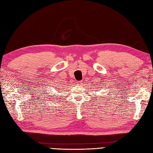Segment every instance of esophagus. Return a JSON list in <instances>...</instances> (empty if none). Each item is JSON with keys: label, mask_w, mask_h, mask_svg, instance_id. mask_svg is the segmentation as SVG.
<instances>
[{"label": "esophagus", "mask_w": 153, "mask_h": 153, "mask_svg": "<svg viewBox=\"0 0 153 153\" xmlns=\"http://www.w3.org/2000/svg\"><path fill=\"white\" fill-rule=\"evenodd\" d=\"M78 83V84L79 85H83V82H77Z\"/></svg>", "instance_id": "1"}]
</instances>
